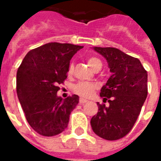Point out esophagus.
<instances>
[{
  "label": "esophagus",
  "mask_w": 161,
  "mask_h": 161,
  "mask_svg": "<svg viewBox=\"0 0 161 161\" xmlns=\"http://www.w3.org/2000/svg\"><path fill=\"white\" fill-rule=\"evenodd\" d=\"M87 102H88V100L84 98H80L79 100V103H80V104H84V103H87Z\"/></svg>",
  "instance_id": "1"
}]
</instances>
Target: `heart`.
I'll return each mask as SVG.
<instances>
[{"label": "heart", "mask_w": 161, "mask_h": 161, "mask_svg": "<svg viewBox=\"0 0 161 161\" xmlns=\"http://www.w3.org/2000/svg\"><path fill=\"white\" fill-rule=\"evenodd\" d=\"M87 64L89 67L94 70L97 68H102V62L97 58H90L88 59ZM74 69L73 64H70L69 66V74H72ZM97 89V86L95 83L92 82L86 81H80L77 84L74 85L73 90L76 94L79 96L83 97H90L93 95L94 92Z\"/></svg>", "instance_id": "heart-1"}]
</instances>
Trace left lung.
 Wrapping results in <instances>:
<instances>
[{
  "label": "left lung",
  "mask_w": 161,
  "mask_h": 161,
  "mask_svg": "<svg viewBox=\"0 0 161 161\" xmlns=\"http://www.w3.org/2000/svg\"><path fill=\"white\" fill-rule=\"evenodd\" d=\"M92 48L107 60L112 75L100 92L109 106L97 103L98 111L91 119V125L103 139H119L133 127L146 100L148 73L139 59L117 48Z\"/></svg>",
  "instance_id": "1"
}]
</instances>
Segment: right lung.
<instances>
[{"label":"right lung","mask_w":161,"mask_h":161,"mask_svg":"<svg viewBox=\"0 0 161 161\" xmlns=\"http://www.w3.org/2000/svg\"><path fill=\"white\" fill-rule=\"evenodd\" d=\"M82 46L51 42L30 51L17 72V94L28 123L45 136L64 131L79 103L74 94L63 99L58 85L67 78L72 57Z\"/></svg>","instance_id":"right-lung-1"}]
</instances>
